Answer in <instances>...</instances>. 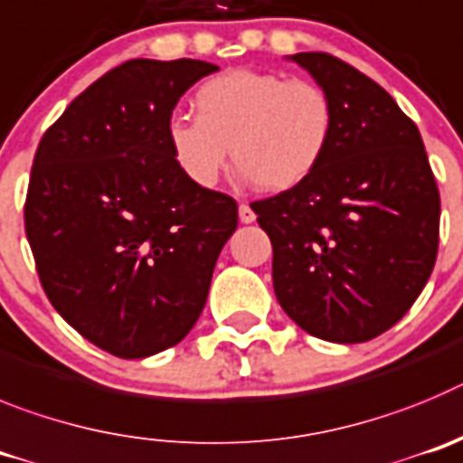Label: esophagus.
<instances>
[{"label":"esophagus","mask_w":463,"mask_h":463,"mask_svg":"<svg viewBox=\"0 0 463 463\" xmlns=\"http://www.w3.org/2000/svg\"><path fill=\"white\" fill-rule=\"evenodd\" d=\"M240 222L241 223H253L256 222V212L247 205V203H241L240 205Z\"/></svg>","instance_id":"34e87169"}]
</instances>
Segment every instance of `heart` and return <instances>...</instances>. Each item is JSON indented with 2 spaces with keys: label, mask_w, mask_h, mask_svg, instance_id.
<instances>
[{
  "label": "heart",
  "mask_w": 463,
  "mask_h": 463,
  "mask_svg": "<svg viewBox=\"0 0 463 463\" xmlns=\"http://www.w3.org/2000/svg\"><path fill=\"white\" fill-rule=\"evenodd\" d=\"M194 118L168 122L175 164L201 189L219 184L232 164L260 191L281 194L323 164L335 133V108L323 87L281 73L232 69L194 97Z\"/></svg>",
  "instance_id": "b5f03b06"
}]
</instances>
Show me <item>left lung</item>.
Returning <instances> with one entry per match:
<instances>
[{
	"instance_id": "1",
	"label": "left lung",
	"mask_w": 463,
	"mask_h": 463,
	"mask_svg": "<svg viewBox=\"0 0 463 463\" xmlns=\"http://www.w3.org/2000/svg\"><path fill=\"white\" fill-rule=\"evenodd\" d=\"M335 108L309 180L251 203L272 241L281 309L304 332L360 344L422 293L439 253L440 195L420 131L378 82L327 52H298Z\"/></svg>"
}]
</instances>
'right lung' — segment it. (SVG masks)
Returning <instances> with one entry per match:
<instances>
[{"label":"right lung","mask_w":463,"mask_h":463,"mask_svg":"<svg viewBox=\"0 0 463 463\" xmlns=\"http://www.w3.org/2000/svg\"><path fill=\"white\" fill-rule=\"evenodd\" d=\"M201 60H131L69 103L36 149L24 231L57 314L140 360L180 344L237 228V203L175 164L168 122Z\"/></svg>","instance_id":"right-lung-1"}]
</instances>
